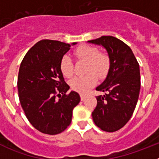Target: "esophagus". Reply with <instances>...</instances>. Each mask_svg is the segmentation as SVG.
<instances>
[{"instance_id":"esophagus-1","label":"esophagus","mask_w":159,"mask_h":159,"mask_svg":"<svg viewBox=\"0 0 159 159\" xmlns=\"http://www.w3.org/2000/svg\"><path fill=\"white\" fill-rule=\"evenodd\" d=\"M80 99L81 100H84V99H85V95H80Z\"/></svg>"}]
</instances>
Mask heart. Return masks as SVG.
Listing matches in <instances>:
<instances>
[{"label": "heart", "mask_w": 159, "mask_h": 159, "mask_svg": "<svg viewBox=\"0 0 159 159\" xmlns=\"http://www.w3.org/2000/svg\"><path fill=\"white\" fill-rule=\"evenodd\" d=\"M74 56L77 60L86 61L85 72L84 76H76L71 79L69 84L71 89L80 92L87 93L97 83V77L104 79L107 75L111 67V60L107 54L99 52L95 46H79L74 51ZM60 69L62 75L66 78H71L74 73L71 59L67 55L63 56L60 63Z\"/></svg>", "instance_id": "heart-1"}]
</instances>
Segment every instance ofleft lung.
Listing matches in <instances>:
<instances>
[{
	"label": "left lung",
	"mask_w": 159,
	"mask_h": 159,
	"mask_svg": "<svg viewBox=\"0 0 159 159\" xmlns=\"http://www.w3.org/2000/svg\"><path fill=\"white\" fill-rule=\"evenodd\" d=\"M88 42L103 46L111 60L106 80L96 88L106 93L96 97L92 119L101 130L116 131L127 124L135 109L141 85L139 64L130 48L116 37L102 36Z\"/></svg>",
	"instance_id": "1"
}]
</instances>
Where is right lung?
Wrapping results in <instances>:
<instances>
[{
    "label": "right lung",
    "instance_id": "right-lung-1",
    "mask_svg": "<svg viewBox=\"0 0 159 159\" xmlns=\"http://www.w3.org/2000/svg\"><path fill=\"white\" fill-rule=\"evenodd\" d=\"M70 47L58 40H42L29 49L20 66V102L29 123L43 134L64 131L80 101L77 92L67 93L70 87L60 69V60Z\"/></svg>",
    "mask_w": 159,
    "mask_h": 159
}]
</instances>
